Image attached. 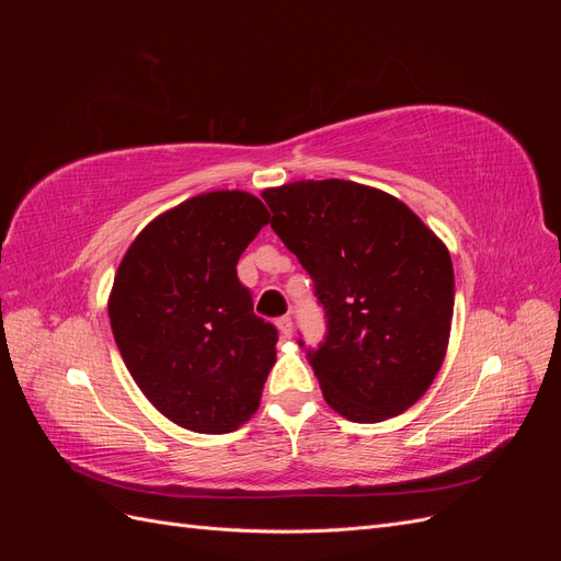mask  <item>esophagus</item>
<instances>
[{
  "label": "esophagus",
  "instance_id": "34e87169",
  "mask_svg": "<svg viewBox=\"0 0 561 561\" xmlns=\"http://www.w3.org/2000/svg\"><path fill=\"white\" fill-rule=\"evenodd\" d=\"M276 325H278L280 334H283L285 339H290V336H293V318H290V316H283V318H278V320H276Z\"/></svg>",
  "mask_w": 561,
  "mask_h": 561
}]
</instances>
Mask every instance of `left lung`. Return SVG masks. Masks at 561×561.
<instances>
[{
    "instance_id": "left-lung-1",
    "label": "left lung",
    "mask_w": 561,
    "mask_h": 561,
    "mask_svg": "<svg viewBox=\"0 0 561 561\" xmlns=\"http://www.w3.org/2000/svg\"><path fill=\"white\" fill-rule=\"evenodd\" d=\"M262 198L328 318L325 342L307 351L322 398L355 423L410 410L449 344L447 245L402 201L358 182L301 180Z\"/></svg>"
}]
</instances>
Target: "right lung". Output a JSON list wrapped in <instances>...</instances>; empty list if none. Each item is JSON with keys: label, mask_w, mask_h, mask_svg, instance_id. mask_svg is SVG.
<instances>
[{"label": "right lung", "mask_w": 561, "mask_h": 561, "mask_svg": "<svg viewBox=\"0 0 561 561\" xmlns=\"http://www.w3.org/2000/svg\"><path fill=\"white\" fill-rule=\"evenodd\" d=\"M268 225L248 192H208L149 222L110 295L114 342L147 400L194 433H231L257 412L278 330L254 316L236 264Z\"/></svg>", "instance_id": "obj_1"}]
</instances>
